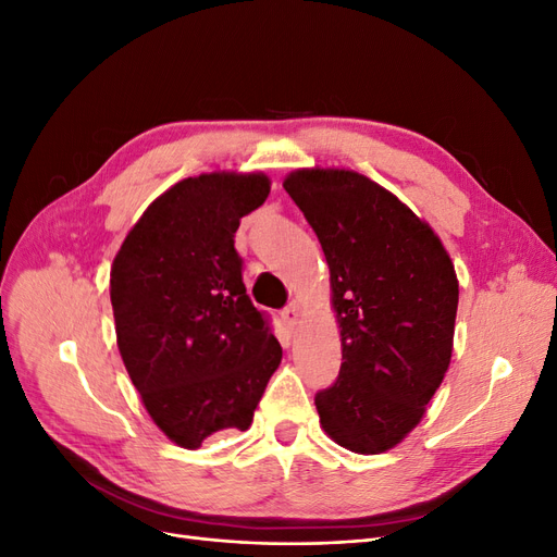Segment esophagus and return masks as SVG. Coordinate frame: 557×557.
Instances as JSON below:
<instances>
[{
    "instance_id": "obj_1",
    "label": "esophagus",
    "mask_w": 557,
    "mask_h": 557,
    "mask_svg": "<svg viewBox=\"0 0 557 557\" xmlns=\"http://www.w3.org/2000/svg\"><path fill=\"white\" fill-rule=\"evenodd\" d=\"M281 318H283V323L288 325L290 330L297 325V320H299V307L295 305V301H290V305L281 311Z\"/></svg>"
}]
</instances>
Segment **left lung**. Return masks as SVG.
Masks as SVG:
<instances>
[{
  "label": "left lung",
  "mask_w": 557,
  "mask_h": 557,
  "mask_svg": "<svg viewBox=\"0 0 557 557\" xmlns=\"http://www.w3.org/2000/svg\"><path fill=\"white\" fill-rule=\"evenodd\" d=\"M330 264L342 369L315 393L320 425L362 455L399 444L425 413L453 352L458 278L440 237L362 174L299 170L283 181Z\"/></svg>",
  "instance_id": "obj_1"
}]
</instances>
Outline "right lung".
I'll return each mask as SVG.
<instances>
[{
  "label": "right lung",
  "instance_id": "add662e5",
  "mask_svg": "<svg viewBox=\"0 0 557 557\" xmlns=\"http://www.w3.org/2000/svg\"><path fill=\"white\" fill-rule=\"evenodd\" d=\"M267 195L264 174L185 178L144 211L111 267L125 369L156 425L183 448L248 430L283 356L234 248L239 221Z\"/></svg>",
  "mask_w": 557,
  "mask_h": 557
}]
</instances>
